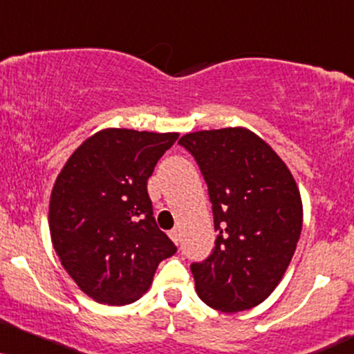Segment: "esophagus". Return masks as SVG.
<instances>
[{"instance_id":"obj_1","label":"esophagus","mask_w":354,"mask_h":354,"mask_svg":"<svg viewBox=\"0 0 354 354\" xmlns=\"http://www.w3.org/2000/svg\"><path fill=\"white\" fill-rule=\"evenodd\" d=\"M168 234H169V237H171V241L174 242V244H178V242H180V231H178V229H171V231H169Z\"/></svg>"}]
</instances>
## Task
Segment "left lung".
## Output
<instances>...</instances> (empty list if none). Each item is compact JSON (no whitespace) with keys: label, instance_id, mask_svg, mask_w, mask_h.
Returning <instances> with one entry per match:
<instances>
[{"label":"left lung","instance_id":"left-lung-1","mask_svg":"<svg viewBox=\"0 0 354 354\" xmlns=\"http://www.w3.org/2000/svg\"><path fill=\"white\" fill-rule=\"evenodd\" d=\"M180 145L201 168L219 232L209 257L191 263L196 293L221 312L257 306L295 254L304 223L299 186L274 148L244 127L186 133Z\"/></svg>","mask_w":354,"mask_h":354}]
</instances>
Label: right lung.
<instances>
[{"mask_svg":"<svg viewBox=\"0 0 354 354\" xmlns=\"http://www.w3.org/2000/svg\"><path fill=\"white\" fill-rule=\"evenodd\" d=\"M180 133L104 129L69 156L54 183L49 231L62 267L85 295L133 304L176 245L156 225L147 181Z\"/></svg>","mask_w":354,"mask_h":354,"instance_id":"add662e5","label":"right lung"}]
</instances>
